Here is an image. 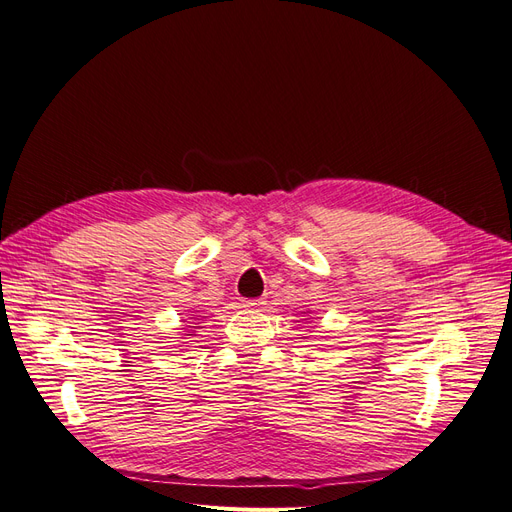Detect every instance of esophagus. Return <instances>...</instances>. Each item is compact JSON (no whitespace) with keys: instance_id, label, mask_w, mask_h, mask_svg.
<instances>
[{"instance_id":"esophagus-1","label":"esophagus","mask_w":512,"mask_h":512,"mask_svg":"<svg viewBox=\"0 0 512 512\" xmlns=\"http://www.w3.org/2000/svg\"><path fill=\"white\" fill-rule=\"evenodd\" d=\"M265 305V299H250V301H243V307H260Z\"/></svg>"}]
</instances>
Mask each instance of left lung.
<instances>
[{
    "mask_svg": "<svg viewBox=\"0 0 512 512\" xmlns=\"http://www.w3.org/2000/svg\"><path fill=\"white\" fill-rule=\"evenodd\" d=\"M303 314H307V312H303ZM309 314H312V312H309Z\"/></svg>",
    "mask_w": 512,
    "mask_h": 512,
    "instance_id": "8db88e82",
    "label": "left lung"
}]
</instances>
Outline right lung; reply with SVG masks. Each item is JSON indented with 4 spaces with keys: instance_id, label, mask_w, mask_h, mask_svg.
Returning <instances> with one entry per match:
<instances>
[{
    "instance_id": "right-lung-1",
    "label": "right lung",
    "mask_w": 512,
    "mask_h": 512,
    "mask_svg": "<svg viewBox=\"0 0 512 512\" xmlns=\"http://www.w3.org/2000/svg\"><path fill=\"white\" fill-rule=\"evenodd\" d=\"M196 329V327H194ZM185 335H194V331H185Z\"/></svg>"
}]
</instances>
